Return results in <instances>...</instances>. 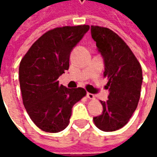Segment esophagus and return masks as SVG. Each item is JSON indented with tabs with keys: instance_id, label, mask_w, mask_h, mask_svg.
I'll list each match as a JSON object with an SVG mask.
<instances>
[{
	"instance_id": "esophagus-1",
	"label": "esophagus",
	"mask_w": 157,
	"mask_h": 157,
	"mask_svg": "<svg viewBox=\"0 0 157 157\" xmlns=\"http://www.w3.org/2000/svg\"><path fill=\"white\" fill-rule=\"evenodd\" d=\"M86 97H87V98H89V99H94L95 98V96L93 95V94H92V93H87V94H86Z\"/></svg>"
}]
</instances>
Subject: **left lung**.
I'll list each match as a JSON object with an SVG mask.
<instances>
[{
  "instance_id": "left-lung-1",
  "label": "left lung",
  "mask_w": 157,
  "mask_h": 157,
  "mask_svg": "<svg viewBox=\"0 0 157 157\" xmlns=\"http://www.w3.org/2000/svg\"><path fill=\"white\" fill-rule=\"evenodd\" d=\"M92 38L104 61L103 76L108 79L109 100L100 101L103 111L93 118L102 131L123 128L138 105L142 85V69L138 59L125 42L107 28L91 26Z\"/></svg>"
}]
</instances>
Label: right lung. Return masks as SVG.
I'll return each mask as SVG.
<instances>
[{
    "label": "right lung",
    "instance_id": "obj_1",
    "mask_svg": "<svg viewBox=\"0 0 157 157\" xmlns=\"http://www.w3.org/2000/svg\"><path fill=\"white\" fill-rule=\"evenodd\" d=\"M79 25L49 30L31 46L19 65L22 102L43 131L57 133L69 124L72 107L85 97L82 87L67 88L58 78L69 69L71 52L89 30Z\"/></svg>",
    "mask_w": 157,
    "mask_h": 157
}]
</instances>
